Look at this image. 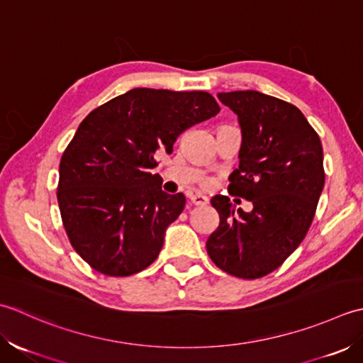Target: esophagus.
Returning <instances> with one entry per match:
<instances>
[{"label": "esophagus", "mask_w": 363, "mask_h": 363, "mask_svg": "<svg viewBox=\"0 0 363 363\" xmlns=\"http://www.w3.org/2000/svg\"><path fill=\"white\" fill-rule=\"evenodd\" d=\"M189 201L192 205H199V206L208 203V199L202 194H192V196H189Z\"/></svg>", "instance_id": "34e87169"}]
</instances>
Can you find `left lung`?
I'll list each match as a JSON object with an SVG mask.
<instances>
[{
  "label": "left lung",
  "instance_id": "obj_1",
  "mask_svg": "<svg viewBox=\"0 0 363 363\" xmlns=\"http://www.w3.org/2000/svg\"><path fill=\"white\" fill-rule=\"evenodd\" d=\"M218 99L238 116L242 138L228 191L254 208L235 210L227 196H214L219 227L206 252L228 274L258 279L277 269L306 238L324 188L321 140L304 114L284 100L257 91L219 92Z\"/></svg>",
  "mask_w": 363,
  "mask_h": 363
}]
</instances>
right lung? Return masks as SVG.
I'll use <instances>...</instances> for the list:
<instances>
[{
    "label": "right lung",
    "mask_w": 363,
    "mask_h": 363,
    "mask_svg": "<svg viewBox=\"0 0 363 363\" xmlns=\"http://www.w3.org/2000/svg\"><path fill=\"white\" fill-rule=\"evenodd\" d=\"M208 92L136 87L79 123L59 164L57 203L73 249L101 274L150 266L186 199L161 189L157 153L219 113Z\"/></svg>",
    "instance_id": "obj_1"
}]
</instances>
